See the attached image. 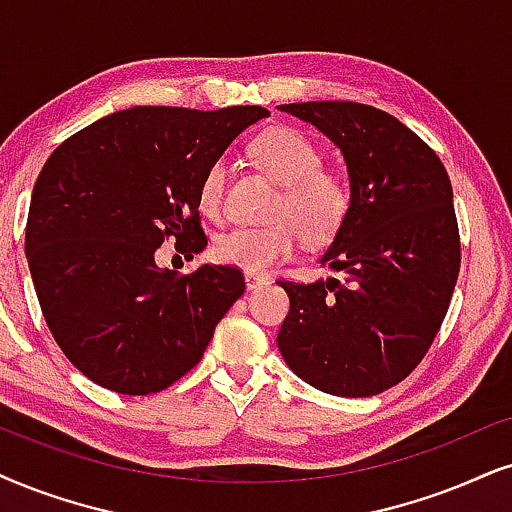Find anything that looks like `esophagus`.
<instances>
[{
    "label": "esophagus",
    "mask_w": 512,
    "mask_h": 512,
    "mask_svg": "<svg viewBox=\"0 0 512 512\" xmlns=\"http://www.w3.org/2000/svg\"><path fill=\"white\" fill-rule=\"evenodd\" d=\"M269 283L267 276H260V274H250V271H245V286L248 290H257V288H264Z\"/></svg>",
    "instance_id": "esophagus-1"
}]
</instances>
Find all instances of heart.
I'll list each match as a JSON object with an SVG mask.
<instances>
[{"instance_id": "heart-1", "label": "heart", "mask_w": 512, "mask_h": 512, "mask_svg": "<svg viewBox=\"0 0 512 512\" xmlns=\"http://www.w3.org/2000/svg\"><path fill=\"white\" fill-rule=\"evenodd\" d=\"M250 158L281 189L269 208L267 226H236L212 243L222 264L250 274H264L288 260L304 238L328 243L345 224L352 208V189L342 174L323 167V153L312 139L293 127H271L250 144ZM229 167L215 160L198 184V210L219 219L224 212Z\"/></svg>"}]
</instances>
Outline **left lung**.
<instances>
[{"instance_id": "left-lung-1", "label": "left lung", "mask_w": 512, "mask_h": 512, "mask_svg": "<svg viewBox=\"0 0 512 512\" xmlns=\"http://www.w3.org/2000/svg\"><path fill=\"white\" fill-rule=\"evenodd\" d=\"M345 155L352 208L321 255L338 278L278 281L290 312L278 349L338 397H371L409 375L437 338L458 269L454 191L437 153L394 115L354 101L278 106Z\"/></svg>"}]
</instances>
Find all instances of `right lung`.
<instances>
[{"mask_svg":"<svg viewBox=\"0 0 512 512\" xmlns=\"http://www.w3.org/2000/svg\"><path fill=\"white\" fill-rule=\"evenodd\" d=\"M267 115L262 106H134L49 155L32 189L25 255L56 345L96 385L139 397L177 383L243 295L236 267L177 274L155 264V250L172 238L191 260L208 245L200 177Z\"/></svg>","mask_w":512,"mask_h":512,"instance_id":"obj_1","label":"right lung"}]
</instances>
